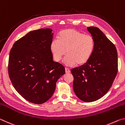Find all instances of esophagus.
<instances>
[{
	"instance_id": "1",
	"label": "esophagus",
	"mask_w": 125,
	"mask_h": 125,
	"mask_svg": "<svg viewBox=\"0 0 125 125\" xmlns=\"http://www.w3.org/2000/svg\"><path fill=\"white\" fill-rule=\"evenodd\" d=\"M65 73H69L71 72L70 69H69V68H65Z\"/></svg>"
}]
</instances>
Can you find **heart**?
Wrapping results in <instances>:
<instances>
[{
	"label": "heart",
	"mask_w": 125,
	"mask_h": 125,
	"mask_svg": "<svg viewBox=\"0 0 125 125\" xmlns=\"http://www.w3.org/2000/svg\"><path fill=\"white\" fill-rule=\"evenodd\" d=\"M94 46L92 36L69 29L61 31L58 40H53L50 50L55 61H60L67 53L64 63L67 66H73L87 62L93 54Z\"/></svg>",
	"instance_id": "obj_1"
}]
</instances>
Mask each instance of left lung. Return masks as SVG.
Here are the masks:
<instances>
[{"label":"left lung","instance_id":"1","mask_svg":"<svg viewBox=\"0 0 125 125\" xmlns=\"http://www.w3.org/2000/svg\"><path fill=\"white\" fill-rule=\"evenodd\" d=\"M94 40L93 54L85 64L71 70L73 90L78 98L92 102L102 98L113 84L117 73V52L115 46L96 27H87Z\"/></svg>","mask_w":125,"mask_h":125}]
</instances>
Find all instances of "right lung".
<instances>
[{
  "label": "right lung",
  "instance_id": "1",
  "mask_svg": "<svg viewBox=\"0 0 125 125\" xmlns=\"http://www.w3.org/2000/svg\"><path fill=\"white\" fill-rule=\"evenodd\" d=\"M52 30L31 31L15 42L10 50L8 73L15 90L25 99L42 104L51 98L65 68L53 61Z\"/></svg>",
  "mask_w": 125,
  "mask_h": 125
}]
</instances>
